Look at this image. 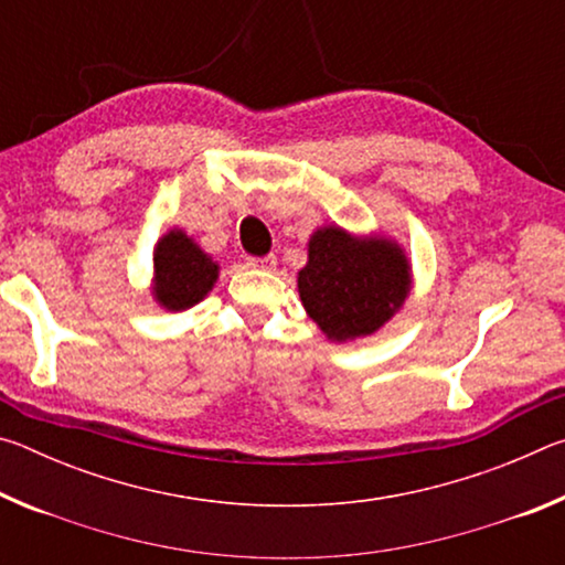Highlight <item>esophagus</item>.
<instances>
[{
    "mask_svg": "<svg viewBox=\"0 0 565 565\" xmlns=\"http://www.w3.org/2000/svg\"><path fill=\"white\" fill-rule=\"evenodd\" d=\"M246 266H252V269H274L276 266V259L269 254V256H246Z\"/></svg>",
    "mask_w": 565,
    "mask_h": 565,
    "instance_id": "34e87169",
    "label": "esophagus"
}]
</instances>
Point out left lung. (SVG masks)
Listing matches in <instances>:
<instances>
[{
    "instance_id": "8db88e82",
    "label": "left lung",
    "mask_w": 565,
    "mask_h": 565,
    "mask_svg": "<svg viewBox=\"0 0 565 565\" xmlns=\"http://www.w3.org/2000/svg\"><path fill=\"white\" fill-rule=\"evenodd\" d=\"M296 284L309 319L343 343L379 331L404 306L411 266L391 238L353 236L333 224L311 234L309 262Z\"/></svg>"
}]
</instances>
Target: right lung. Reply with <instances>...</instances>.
Wrapping results in <instances>:
<instances>
[{
    "instance_id": "right-lung-1",
    "label": "right lung",
    "mask_w": 565,
    "mask_h": 565,
    "mask_svg": "<svg viewBox=\"0 0 565 565\" xmlns=\"http://www.w3.org/2000/svg\"><path fill=\"white\" fill-rule=\"evenodd\" d=\"M218 264L181 228H171L154 248V299L167 311H184L214 289Z\"/></svg>"
}]
</instances>
